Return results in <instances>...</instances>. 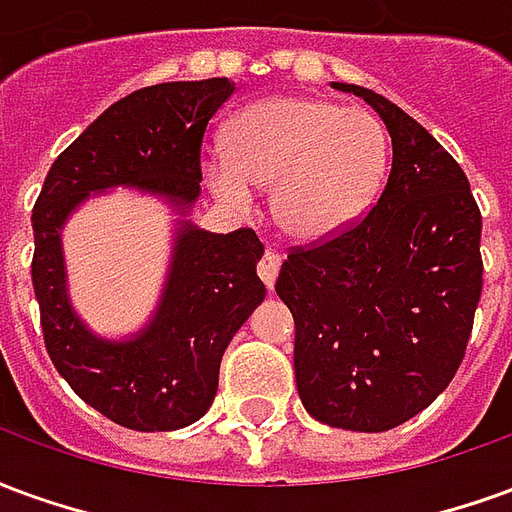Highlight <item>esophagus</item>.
<instances>
[{"label": "esophagus", "mask_w": 512, "mask_h": 512, "mask_svg": "<svg viewBox=\"0 0 512 512\" xmlns=\"http://www.w3.org/2000/svg\"><path fill=\"white\" fill-rule=\"evenodd\" d=\"M279 266H282V257L274 255V252H266V255L260 257V263H257V274H260V279L266 282V288H274Z\"/></svg>", "instance_id": "34e87169"}]
</instances>
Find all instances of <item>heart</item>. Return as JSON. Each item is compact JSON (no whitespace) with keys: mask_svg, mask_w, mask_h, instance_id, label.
<instances>
[{"mask_svg":"<svg viewBox=\"0 0 512 512\" xmlns=\"http://www.w3.org/2000/svg\"><path fill=\"white\" fill-rule=\"evenodd\" d=\"M389 169L384 123L362 106L282 95L257 101L227 126V153L202 158L208 189L235 211L274 186L285 233L315 241L340 233L376 200Z\"/></svg>","mask_w":512,"mask_h":512,"instance_id":"b5f03b06","label":"heart"}]
</instances>
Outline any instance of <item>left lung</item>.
<instances>
[{"label":"left lung","mask_w":512,"mask_h":512,"mask_svg":"<svg viewBox=\"0 0 512 512\" xmlns=\"http://www.w3.org/2000/svg\"><path fill=\"white\" fill-rule=\"evenodd\" d=\"M373 106L392 169L359 222L290 246L277 293L296 321V386L312 417L381 433L428 408L466 354L483 293V216L458 161L400 106L334 82Z\"/></svg>","instance_id":"left-lung-1"}]
</instances>
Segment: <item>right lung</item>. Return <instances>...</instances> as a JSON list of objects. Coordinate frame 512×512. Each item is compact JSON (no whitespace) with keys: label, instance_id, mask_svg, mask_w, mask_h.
Returning <instances> with one entry per match:
<instances>
[{"label":"right lung","instance_id":"1","mask_svg":"<svg viewBox=\"0 0 512 512\" xmlns=\"http://www.w3.org/2000/svg\"><path fill=\"white\" fill-rule=\"evenodd\" d=\"M230 79L164 82L120 98L51 164L32 208V285L51 362L76 395L131 430L186 428L211 408L224 348L266 285L255 230L208 233L183 222L153 321L131 340L93 334L65 288L62 224L90 191L136 186L186 213L200 197L202 136Z\"/></svg>","mask_w":512,"mask_h":512}]
</instances>
